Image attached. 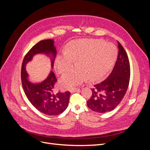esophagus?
Masks as SVG:
<instances>
[{"label":"esophagus","instance_id":"1","mask_svg":"<svg viewBox=\"0 0 150 150\" xmlns=\"http://www.w3.org/2000/svg\"><path fill=\"white\" fill-rule=\"evenodd\" d=\"M81 91L80 89L79 88H72L70 89V92L71 93H74V92H79Z\"/></svg>","mask_w":150,"mask_h":150}]
</instances>
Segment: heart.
Instances as JSON below:
<instances>
[{"instance_id": "b5f03b06", "label": "heart", "mask_w": 150, "mask_h": 150, "mask_svg": "<svg viewBox=\"0 0 150 150\" xmlns=\"http://www.w3.org/2000/svg\"><path fill=\"white\" fill-rule=\"evenodd\" d=\"M116 56L117 49L114 45L101 40L71 42L66 52L57 56L56 69L58 73H64L73 66L74 59L77 67L62 76L61 86L69 89L86 79L91 82L100 80L111 69Z\"/></svg>"}]
</instances>
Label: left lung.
Returning a JSON list of instances; mask_svg holds the SVG:
<instances>
[{
	"mask_svg": "<svg viewBox=\"0 0 150 150\" xmlns=\"http://www.w3.org/2000/svg\"><path fill=\"white\" fill-rule=\"evenodd\" d=\"M118 44V55L113 69L108 78L94 85L92 96L87 101V106L93 111L104 113L111 111L123 99L128 88L130 65L128 55L121 44Z\"/></svg>",
	"mask_w": 150,
	"mask_h": 150,
	"instance_id": "1",
	"label": "left lung"
}]
</instances>
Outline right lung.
I'll return each mask as SVG.
<instances>
[{
    "label": "right lung",
    "instance_id": "add662e5",
    "mask_svg": "<svg viewBox=\"0 0 150 150\" xmlns=\"http://www.w3.org/2000/svg\"><path fill=\"white\" fill-rule=\"evenodd\" d=\"M52 39L40 40L35 44L26 54L21 67V81L27 98L38 111L49 116L58 115L66 110L69 104L71 93L55 91V85L57 81L55 74L51 71L47 78L39 84H33L28 79V74L25 70L27 63L32 60L36 54L44 53L51 55L52 67L56 57V49Z\"/></svg>",
    "mask_w": 150,
    "mask_h": 150
}]
</instances>
